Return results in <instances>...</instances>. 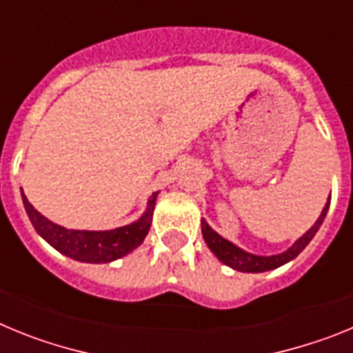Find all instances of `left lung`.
I'll return each instance as SVG.
<instances>
[{
    "mask_svg": "<svg viewBox=\"0 0 353 353\" xmlns=\"http://www.w3.org/2000/svg\"><path fill=\"white\" fill-rule=\"evenodd\" d=\"M329 203L330 201H327L316 223H314L313 226H311L310 230H307V232L288 249V251L281 252V254H276V256H256V254L242 251L240 248L233 245L232 242H228L226 239L217 235L205 221H201V232H203V239L205 242H207L208 248L212 249V252H214L215 256L219 258L224 265H228V267H232V269L235 270H240V272H265V270L277 269V267H281V265L288 263L290 260L299 256V252H301L305 245L310 244L311 239L314 236V233L318 232V228L322 226L323 219H325L327 215V210H329Z\"/></svg>",
    "mask_w": 353,
    "mask_h": 353,
    "instance_id": "1",
    "label": "left lung"
}]
</instances>
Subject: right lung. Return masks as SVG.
Returning <instances> with one entry per match:
<instances>
[{
    "label": "right lung",
    "mask_w": 353,
    "mask_h": 353,
    "mask_svg": "<svg viewBox=\"0 0 353 353\" xmlns=\"http://www.w3.org/2000/svg\"><path fill=\"white\" fill-rule=\"evenodd\" d=\"M155 198L157 192L152 194L148 201V208L143 214V217L129 226H121L109 232H84V230H67L63 226L51 223L46 219L40 212L33 208V205L28 201L23 194V203L28 212L31 224L37 230L43 240L56 251L63 252L65 256L74 258L77 261H86V263H108L117 258L125 256L127 252L138 248L145 240L146 233L152 224V215H154Z\"/></svg>",
    "instance_id": "obj_1"
}]
</instances>
